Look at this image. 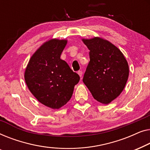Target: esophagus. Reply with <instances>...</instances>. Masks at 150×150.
<instances>
[{
    "label": "esophagus",
    "mask_w": 150,
    "mask_h": 150,
    "mask_svg": "<svg viewBox=\"0 0 150 150\" xmlns=\"http://www.w3.org/2000/svg\"><path fill=\"white\" fill-rule=\"evenodd\" d=\"M77 73H78V75H79V76H80V77H82V75H83V72H82V71H78V72H77Z\"/></svg>",
    "instance_id": "obj_1"
}]
</instances>
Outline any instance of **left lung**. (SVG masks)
<instances>
[{
	"label": "left lung",
	"mask_w": 150,
	"mask_h": 150,
	"mask_svg": "<svg viewBox=\"0 0 150 150\" xmlns=\"http://www.w3.org/2000/svg\"><path fill=\"white\" fill-rule=\"evenodd\" d=\"M90 50L83 81L97 101L107 105L121 94L129 75L127 61L110 42L94 37L82 39Z\"/></svg>",
	"instance_id": "left-lung-1"
}]
</instances>
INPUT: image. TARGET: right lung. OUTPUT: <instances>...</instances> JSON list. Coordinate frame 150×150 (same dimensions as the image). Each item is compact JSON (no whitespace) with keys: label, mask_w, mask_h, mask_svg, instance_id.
<instances>
[{"label":"right lung","mask_w":150,"mask_h":150,"mask_svg":"<svg viewBox=\"0 0 150 150\" xmlns=\"http://www.w3.org/2000/svg\"><path fill=\"white\" fill-rule=\"evenodd\" d=\"M67 40L51 39L43 44L31 57L25 71L29 90L42 104L60 109L73 95L80 77L60 59Z\"/></svg>","instance_id":"right-lung-1"}]
</instances>
